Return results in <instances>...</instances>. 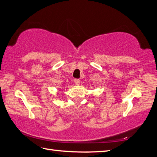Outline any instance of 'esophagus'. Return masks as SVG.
Here are the masks:
<instances>
[{"instance_id":"esophagus-1","label":"esophagus","mask_w":157,"mask_h":157,"mask_svg":"<svg viewBox=\"0 0 157 157\" xmlns=\"http://www.w3.org/2000/svg\"><path fill=\"white\" fill-rule=\"evenodd\" d=\"M74 82H75L76 85H79L80 84V80L79 79H74Z\"/></svg>"}]
</instances>
